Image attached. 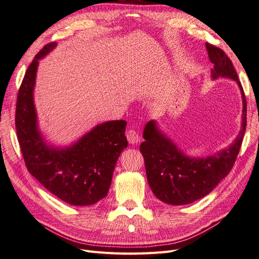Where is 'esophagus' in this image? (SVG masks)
I'll use <instances>...</instances> for the list:
<instances>
[{
  "instance_id": "esophagus-1",
  "label": "esophagus",
  "mask_w": 259,
  "mask_h": 259,
  "mask_svg": "<svg viewBox=\"0 0 259 259\" xmlns=\"http://www.w3.org/2000/svg\"><path fill=\"white\" fill-rule=\"evenodd\" d=\"M126 138L128 140V143L132 145H136L140 142V137L138 135V133L134 130H128L126 132Z\"/></svg>"
}]
</instances>
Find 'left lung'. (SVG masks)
<instances>
[{
    "instance_id": "obj_1",
    "label": "left lung",
    "mask_w": 259,
    "mask_h": 259,
    "mask_svg": "<svg viewBox=\"0 0 259 259\" xmlns=\"http://www.w3.org/2000/svg\"><path fill=\"white\" fill-rule=\"evenodd\" d=\"M211 80L218 77L237 82L242 97L241 130L233 142L222 150L206 156H190L180 149L159 123L151 120L144 128L145 142L140 152L145 159L148 184L160 201L170 205H186L207 195L230 173L239 154L246 127V99L236 69L224 51L205 43Z\"/></svg>"
}]
</instances>
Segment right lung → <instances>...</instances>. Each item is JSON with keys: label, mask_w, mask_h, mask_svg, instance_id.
I'll list each match as a JSON object with an SVG mask.
<instances>
[{"label": "right lung", "mask_w": 259, "mask_h": 259, "mask_svg": "<svg viewBox=\"0 0 259 259\" xmlns=\"http://www.w3.org/2000/svg\"><path fill=\"white\" fill-rule=\"evenodd\" d=\"M56 46L45 45L22 80L16 105L18 142L30 174L46 189L68 204L93 205L108 194L117 159L127 148L126 121L100 123L68 146L46 140L38 127L34 86L38 61Z\"/></svg>", "instance_id": "obj_1"}]
</instances>
